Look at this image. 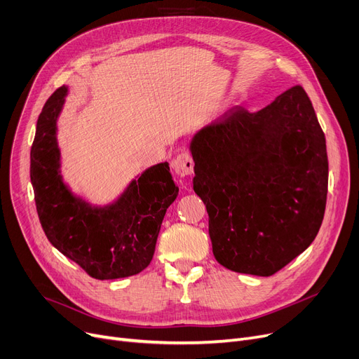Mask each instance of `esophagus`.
<instances>
[{
  "label": "esophagus",
  "mask_w": 359,
  "mask_h": 359,
  "mask_svg": "<svg viewBox=\"0 0 359 359\" xmlns=\"http://www.w3.org/2000/svg\"><path fill=\"white\" fill-rule=\"evenodd\" d=\"M172 167L179 177H187L194 172V160L189 153H180L172 161Z\"/></svg>",
  "instance_id": "esophagus-1"
}]
</instances>
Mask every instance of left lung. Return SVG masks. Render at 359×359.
<instances>
[{
	"mask_svg": "<svg viewBox=\"0 0 359 359\" xmlns=\"http://www.w3.org/2000/svg\"><path fill=\"white\" fill-rule=\"evenodd\" d=\"M189 149L219 265L271 276L313 243L325 217L329 163L303 87L257 111L230 109L199 129Z\"/></svg>",
	"mask_w": 359,
	"mask_h": 359,
	"instance_id": "obj_1",
	"label": "left lung"
}]
</instances>
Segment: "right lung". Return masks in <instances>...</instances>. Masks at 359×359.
<instances>
[{"label": "right lung", "instance_id": "right-lung-1", "mask_svg": "<svg viewBox=\"0 0 359 359\" xmlns=\"http://www.w3.org/2000/svg\"><path fill=\"white\" fill-rule=\"evenodd\" d=\"M68 87L45 103L30 151V180L42 229L64 256L96 279H118L144 271L154 256L165 211L179 187L168 163L132 180L111 203L93 205L74 195L61 175L58 118Z\"/></svg>", "mask_w": 359, "mask_h": 359}]
</instances>
